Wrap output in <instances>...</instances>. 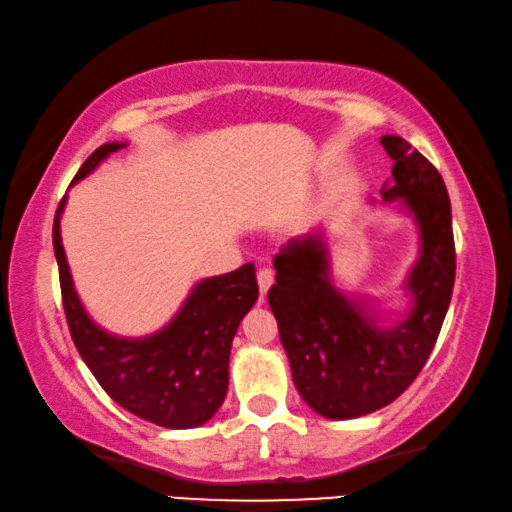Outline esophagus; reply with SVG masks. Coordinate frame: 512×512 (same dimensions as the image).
<instances>
[{
	"label": "esophagus",
	"instance_id": "esophagus-1",
	"mask_svg": "<svg viewBox=\"0 0 512 512\" xmlns=\"http://www.w3.org/2000/svg\"><path fill=\"white\" fill-rule=\"evenodd\" d=\"M273 280H275V275H273V271L271 269H259L257 271V285H259V303H264V298H266V291L271 289V285H273Z\"/></svg>",
	"mask_w": 512,
	"mask_h": 512
}]
</instances>
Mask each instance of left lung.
<instances>
[{
    "instance_id": "1",
    "label": "left lung",
    "mask_w": 512,
    "mask_h": 512,
    "mask_svg": "<svg viewBox=\"0 0 512 512\" xmlns=\"http://www.w3.org/2000/svg\"><path fill=\"white\" fill-rule=\"evenodd\" d=\"M392 182L380 189L419 230V257L403 282L410 307L385 323L369 303L335 287L321 230L273 257L269 305L303 401L328 419H355L392 403L412 385L440 335L456 280L451 202L442 175L401 136L380 139Z\"/></svg>"
}]
</instances>
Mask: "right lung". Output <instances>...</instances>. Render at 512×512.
Listing matches in <instances>:
<instances>
[{
    "label": "right lung",
    "mask_w": 512,
    "mask_h": 512,
    "mask_svg": "<svg viewBox=\"0 0 512 512\" xmlns=\"http://www.w3.org/2000/svg\"><path fill=\"white\" fill-rule=\"evenodd\" d=\"M125 143H104L79 168L84 180ZM63 196L54 216L52 243L68 328L81 360L113 401L127 412L164 428L207 424L227 394L232 339L257 300L255 266L200 280L173 319L148 337L111 335L88 316L72 285L61 243Z\"/></svg>",
    "instance_id": "add662e5"
}]
</instances>
